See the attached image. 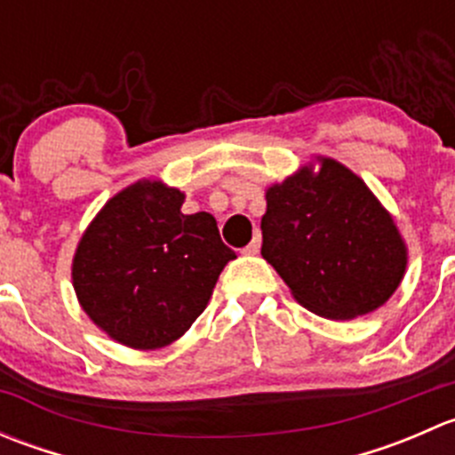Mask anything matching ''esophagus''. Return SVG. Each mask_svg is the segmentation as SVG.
Returning <instances> with one entry per match:
<instances>
[{
    "mask_svg": "<svg viewBox=\"0 0 455 455\" xmlns=\"http://www.w3.org/2000/svg\"><path fill=\"white\" fill-rule=\"evenodd\" d=\"M259 246H261V235H259V231H257L253 235V240H251L249 244L244 246V253L246 255H257V253H259Z\"/></svg>",
    "mask_w": 455,
    "mask_h": 455,
    "instance_id": "obj_1",
    "label": "esophagus"
}]
</instances>
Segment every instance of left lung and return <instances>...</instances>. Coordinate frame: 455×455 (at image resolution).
I'll return each mask as SVG.
<instances>
[{
    "label": "left lung",
    "instance_id": "8db88e82",
    "mask_svg": "<svg viewBox=\"0 0 455 455\" xmlns=\"http://www.w3.org/2000/svg\"><path fill=\"white\" fill-rule=\"evenodd\" d=\"M261 255L295 299L325 319H355L383 306L405 273L392 215L361 178L323 158L266 191Z\"/></svg>",
    "mask_w": 455,
    "mask_h": 455
}]
</instances>
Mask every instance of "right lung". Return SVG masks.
Listing matches in <instances>:
<instances>
[{"mask_svg":"<svg viewBox=\"0 0 455 455\" xmlns=\"http://www.w3.org/2000/svg\"><path fill=\"white\" fill-rule=\"evenodd\" d=\"M185 196L136 182L103 206L76 249L72 279L81 306L118 343L169 346L206 308L235 253L211 213L185 215Z\"/></svg>","mask_w":455,"mask_h":455,"instance_id":"obj_1","label":"right lung"}]
</instances>
